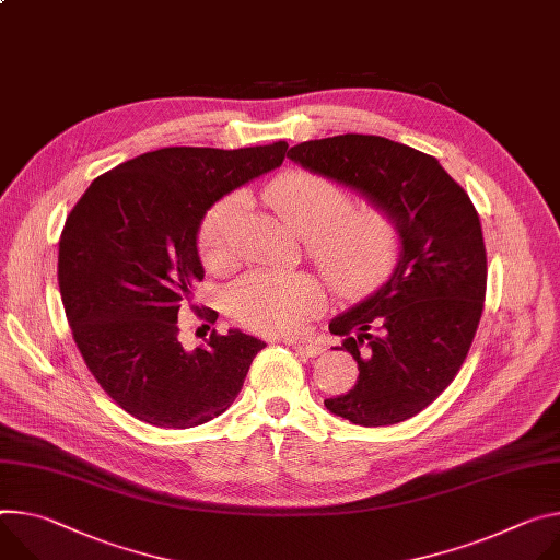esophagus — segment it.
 Returning <instances> with one entry per match:
<instances>
[{
  "mask_svg": "<svg viewBox=\"0 0 560 560\" xmlns=\"http://www.w3.org/2000/svg\"><path fill=\"white\" fill-rule=\"evenodd\" d=\"M288 346H292L299 354H303V358H317V354L322 352V348L313 341H303V339H285Z\"/></svg>",
  "mask_w": 560,
  "mask_h": 560,
  "instance_id": "obj_1",
  "label": "esophagus"
}]
</instances>
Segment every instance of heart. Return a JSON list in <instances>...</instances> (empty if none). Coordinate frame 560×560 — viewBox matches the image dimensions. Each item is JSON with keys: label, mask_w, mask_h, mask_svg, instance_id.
<instances>
[{"label": "heart", "mask_w": 560, "mask_h": 560, "mask_svg": "<svg viewBox=\"0 0 560 560\" xmlns=\"http://www.w3.org/2000/svg\"><path fill=\"white\" fill-rule=\"evenodd\" d=\"M268 206L301 236L330 285L348 299L377 290L399 261V230L377 206L352 208L350 191L313 172H285L266 187ZM236 198L214 206L200 225L198 247L212 270L238 259ZM326 288L311 272L254 270L228 292V311L241 326L264 335H292L324 306Z\"/></svg>", "instance_id": "1"}]
</instances>
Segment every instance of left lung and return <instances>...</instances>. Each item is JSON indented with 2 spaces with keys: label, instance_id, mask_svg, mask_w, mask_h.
I'll use <instances>...</instances> for the list:
<instances>
[{
  "label": "left lung",
  "instance_id": "obj_1",
  "mask_svg": "<svg viewBox=\"0 0 560 560\" xmlns=\"http://www.w3.org/2000/svg\"><path fill=\"white\" fill-rule=\"evenodd\" d=\"M288 159L360 191L397 223L401 252L388 281L328 326L360 377L324 404L360 427L409 420L453 382L482 317L487 252L474 202L433 156L382 136L308 140Z\"/></svg>",
  "mask_w": 560,
  "mask_h": 560
}]
</instances>
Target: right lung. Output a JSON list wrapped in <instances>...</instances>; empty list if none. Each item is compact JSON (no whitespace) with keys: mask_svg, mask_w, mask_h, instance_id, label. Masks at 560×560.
<instances>
[{"mask_svg":"<svg viewBox=\"0 0 560 560\" xmlns=\"http://www.w3.org/2000/svg\"><path fill=\"white\" fill-rule=\"evenodd\" d=\"M288 142L147 151L97 176L67 217L58 283L82 360L103 390L140 422L189 429L234 401L266 346L212 330L185 350L178 311L206 277L198 230L219 198L285 159ZM194 308V306H191ZM217 322V311H198Z\"/></svg>","mask_w":560,"mask_h":560,"instance_id":"right-lung-1","label":"right lung"}]
</instances>
